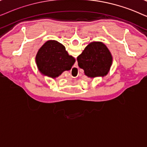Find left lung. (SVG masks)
Here are the masks:
<instances>
[{"label":"left lung","mask_w":147,"mask_h":147,"mask_svg":"<svg viewBox=\"0 0 147 147\" xmlns=\"http://www.w3.org/2000/svg\"><path fill=\"white\" fill-rule=\"evenodd\" d=\"M78 65L88 77L104 76L109 71L112 57L107 47L101 42H93L77 57Z\"/></svg>","instance_id":"8db88e82"}]
</instances>
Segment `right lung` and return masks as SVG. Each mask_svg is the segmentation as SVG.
I'll return each mask as SVG.
<instances>
[{"mask_svg": "<svg viewBox=\"0 0 147 147\" xmlns=\"http://www.w3.org/2000/svg\"><path fill=\"white\" fill-rule=\"evenodd\" d=\"M76 60L68 55L65 47L59 42L50 40L40 48L36 56L39 71L44 75L55 78L65 70H69Z\"/></svg>", "mask_w": 147, "mask_h": 147, "instance_id": "obj_1", "label": "right lung"}]
</instances>
